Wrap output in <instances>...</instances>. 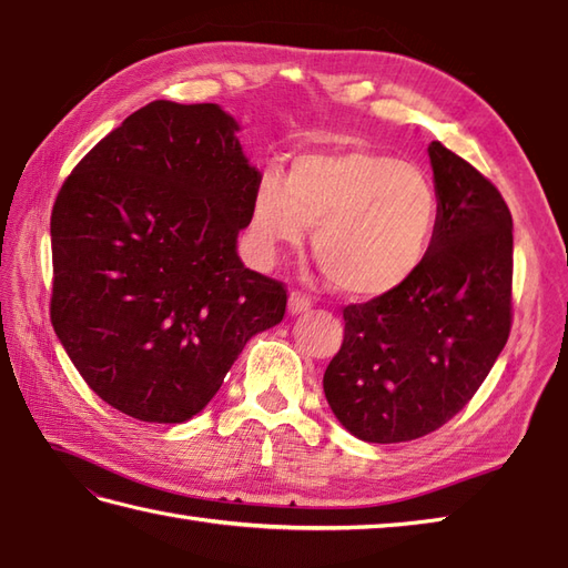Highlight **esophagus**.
Returning a JSON list of instances; mask_svg holds the SVG:
<instances>
[{"mask_svg":"<svg viewBox=\"0 0 568 568\" xmlns=\"http://www.w3.org/2000/svg\"><path fill=\"white\" fill-rule=\"evenodd\" d=\"M310 307H312V300L305 293L293 291L291 297H287V310H291L293 315H303V312H307Z\"/></svg>","mask_w":568,"mask_h":568,"instance_id":"1","label":"esophagus"}]
</instances>
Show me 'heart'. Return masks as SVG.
I'll return each mask as SVG.
<instances>
[{
  "label": "heart",
  "instance_id": "heart-1",
  "mask_svg": "<svg viewBox=\"0 0 568 568\" xmlns=\"http://www.w3.org/2000/svg\"><path fill=\"white\" fill-rule=\"evenodd\" d=\"M437 214V192L415 165L364 149L305 153L285 178L261 180L251 236L271 261L315 226L312 253L329 281L346 295L378 297L415 275Z\"/></svg>",
  "mask_w": 568,
  "mask_h": 568
}]
</instances>
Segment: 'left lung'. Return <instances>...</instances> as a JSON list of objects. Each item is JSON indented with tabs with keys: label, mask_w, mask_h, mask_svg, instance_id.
I'll return each instance as SVG.
<instances>
[{
	"label": "left lung",
	"mask_w": 568,
	"mask_h": 568,
	"mask_svg": "<svg viewBox=\"0 0 568 568\" xmlns=\"http://www.w3.org/2000/svg\"><path fill=\"white\" fill-rule=\"evenodd\" d=\"M437 229L395 291L344 307V342L324 395L354 437L419 439L464 409L513 327V216L498 187L429 143Z\"/></svg>",
	"instance_id": "left-lung-1"
}]
</instances>
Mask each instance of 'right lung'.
Returning <instances> with one entry per match:
<instances>
[{"mask_svg":"<svg viewBox=\"0 0 568 568\" xmlns=\"http://www.w3.org/2000/svg\"><path fill=\"white\" fill-rule=\"evenodd\" d=\"M236 131L216 104L155 100L55 197L53 329L84 383L134 419L197 415L251 336L285 315V285L236 253L261 185Z\"/></svg>","mask_w":568,"mask_h":568,"instance_id":"add662e5","label":"right lung"}]
</instances>
